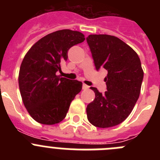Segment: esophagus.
<instances>
[{
  "instance_id": "esophagus-1",
  "label": "esophagus",
  "mask_w": 160,
  "mask_h": 160,
  "mask_svg": "<svg viewBox=\"0 0 160 160\" xmlns=\"http://www.w3.org/2000/svg\"><path fill=\"white\" fill-rule=\"evenodd\" d=\"M82 89L83 90H87V89H89V86H87V85H86V84H83Z\"/></svg>"
}]
</instances>
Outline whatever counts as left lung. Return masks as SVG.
I'll list each match as a JSON object with an SVG mask.
<instances>
[{
	"mask_svg": "<svg viewBox=\"0 0 160 160\" xmlns=\"http://www.w3.org/2000/svg\"><path fill=\"white\" fill-rule=\"evenodd\" d=\"M87 42L96 70L104 68L108 72L105 93L90 87L95 98L87 106V118L97 128L114 127L129 116L139 97L143 79L140 59L132 48L114 36L91 34Z\"/></svg>",
	"mask_w": 160,
	"mask_h": 160,
	"instance_id": "left-lung-1",
	"label": "left lung"
}]
</instances>
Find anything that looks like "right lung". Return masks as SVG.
Wrapping results in <instances>:
<instances>
[{"label": "right lung", "mask_w": 160, "mask_h": 160, "mask_svg": "<svg viewBox=\"0 0 160 160\" xmlns=\"http://www.w3.org/2000/svg\"><path fill=\"white\" fill-rule=\"evenodd\" d=\"M84 40L78 31L58 30L40 39L25 54L18 78L20 92L29 114L39 123L62 122L81 91V82L56 73L62 71L61 63L68 59V50Z\"/></svg>", "instance_id": "obj_1"}]
</instances>
